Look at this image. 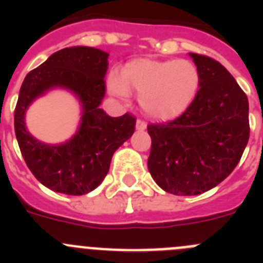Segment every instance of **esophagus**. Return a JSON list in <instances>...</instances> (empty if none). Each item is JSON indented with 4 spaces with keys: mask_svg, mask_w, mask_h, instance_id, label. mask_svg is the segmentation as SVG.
I'll return each instance as SVG.
<instances>
[{
    "mask_svg": "<svg viewBox=\"0 0 263 263\" xmlns=\"http://www.w3.org/2000/svg\"><path fill=\"white\" fill-rule=\"evenodd\" d=\"M146 126H147V125H146L145 121H143V120H137V122H136V129L137 130H145Z\"/></svg>",
    "mask_w": 263,
    "mask_h": 263,
    "instance_id": "obj_1",
    "label": "esophagus"
}]
</instances>
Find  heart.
<instances>
[{
	"mask_svg": "<svg viewBox=\"0 0 263 263\" xmlns=\"http://www.w3.org/2000/svg\"><path fill=\"white\" fill-rule=\"evenodd\" d=\"M109 89L126 99L129 89L141 95L146 115L155 120H175L195 103L201 87V72L192 60L137 59L129 62L122 75L110 72Z\"/></svg>",
	"mask_w": 263,
	"mask_h": 263,
	"instance_id": "b5f03b06",
	"label": "heart"
}]
</instances>
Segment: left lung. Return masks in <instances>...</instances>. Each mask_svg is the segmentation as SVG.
Instances as JSON below:
<instances>
[{"instance_id":"obj_1","label":"left lung","mask_w":263,"mask_h":263,"mask_svg":"<svg viewBox=\"0 0 263 263\" xmlns=\"http://www.w3.org/2000/svg\"><path fill=\"white\" fill-rule=\"evenodd\" d=\"M201 72V87L184 115L147 125L148 171L168 194L210 191L236 168L249 141V103L217 60L190 52Z\"/></svg>"}]
</instances>
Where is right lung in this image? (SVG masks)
Wrapping results in <instances>:
<instances>
[{"label":"right lung","instance_id":"add662e5","mask_svg":"<svg viewBox=\"0 0 263 263\" xmlns=\"http://www.w3.org/2000/svg\"><path fill=\"white\" fill-rule=\"evenodd\" d=\"M108 53L93 47L63 48L30 71L20 89L14 130L22 157L32 175L47 188L66 195H85L103 182L115 152L132 137L136 117H110L100 109L105 95ZM53 86L67 87L83 108L78 133L62 145L39 143L24 126L30 103Z\"/></svg>","mask_w":263,"mask_h":263}]
</instances>
